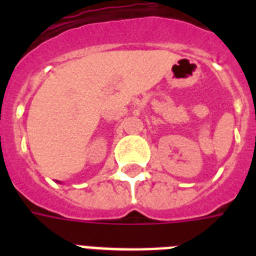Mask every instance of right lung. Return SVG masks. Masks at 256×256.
<instances>
[{
    "mask_svg": "<svg viewBox=\"0 0 256 256\" xmlns=\"http://www.w3.org/2000/svg\"><path fill=\"white\" fill-rule=\"evenodd\" d=\"M57 182H58V180H57Z\"/></svg>",
    "mask_w": 256,
    "mask_h": 256,
    "instance_id": "1",
    "label": "right lung"
}]
</instances>
